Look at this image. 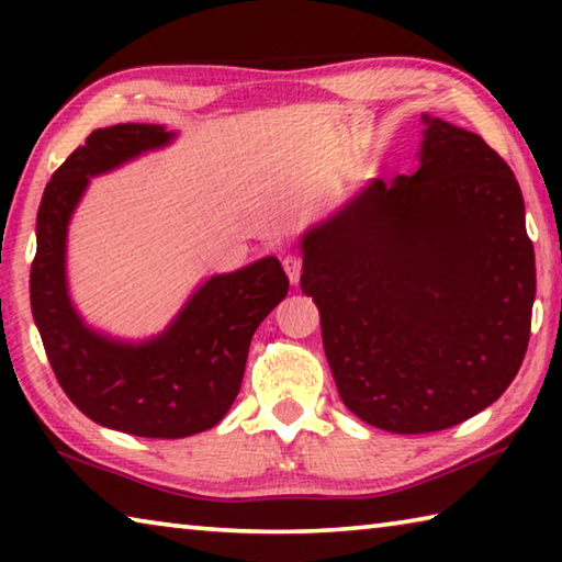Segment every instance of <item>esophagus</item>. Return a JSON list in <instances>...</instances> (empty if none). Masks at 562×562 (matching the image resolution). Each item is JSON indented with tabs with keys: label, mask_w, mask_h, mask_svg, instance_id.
Returning <instances> with one entry per match:
<instances>
[{
	"label": "esophagus",
	"mask_w": 562,
	"mask_h": 562,
	"mask_svg": "<svg viewBox=\"0 0 562 562\" xmlns=\"http://www.w3.org/2000/svg\"><path fill=\"white\" fill-rule=\"evenodd\" d=\"M302 255H297V252H288L282 258V268H284V272H288V278H290V282H294L297 284V280H300V274H302Z\"/></svg>",
	"instance_id": "1"
}]
</instances>
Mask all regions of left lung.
<instances>
[{"label": "left lung", "instance_id": "left-lung-1", "mask_svg": "<svg viewBox=\"0 0 562 562\" xmlns=\"http://www.w3.org/2000/svg\"><path fill=\"white\" fill-rule=\"evenodd\" d=\"M426 121L414 176L369 186L302 240L341 402L394 434L449 429L516 379L536 252L516 176L486 140Z\"/></svg>", "mask_w": 562, "mask_h": 562}]
</instances>
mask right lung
<instances>
[{
    "label": "right lung",
    "mask_w": 562,
    "mask_h": 562,
    "mask_svg": "<svg viewBox=\"0 0 562 562\" xmlns=\"http://www.w3.org/2000/svg\"><path fill=\"white\" fill-rule=\"evenodd\" d=\"M173 133L158 123L93 131L44 188L30 274L32 315L56 382L81 414L146 439H183L215 426L240 392L247 349L290 280L274 258L207 280L166 335L121 345L81 325L64 280L66 225L89 178L121 166Z\"/></svg>",
    "instance_id": "1"
}]
</instances>
